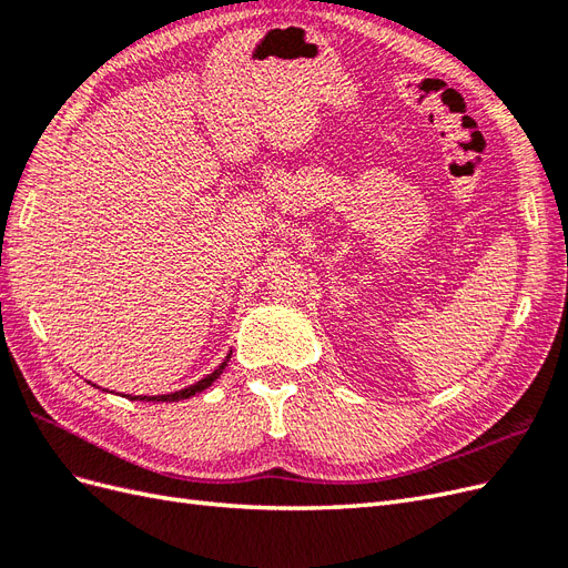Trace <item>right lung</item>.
<instances>
[{
	"label": "right lung",
	"mask_w": 568,
	"mask_h": 568,
	"mask_svg": "<svg viewBox=\"0 0 568 568\" xmlns=\"http://www.w3.org/2000/svg\"><path fill=\"white\" fill-rule=\"evenodd\" d=\"M230 357H232V353H227L225 363H220V367H217L215 372H211L209 376H203L201 382H196V384H192V386H186V388H182V390L165 393V395H125V398H130V400H146V403H178V400H184V398H192V395L205 390V388H209V386L217 379V376L222 374V369L227 367Z\"/></svg>",
	"instance_id": "add662e5"
}]
</instances>
